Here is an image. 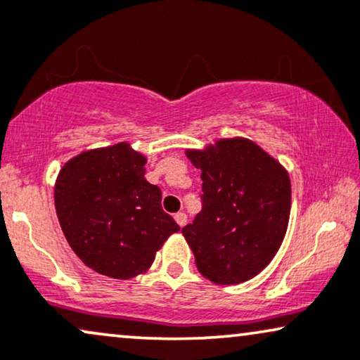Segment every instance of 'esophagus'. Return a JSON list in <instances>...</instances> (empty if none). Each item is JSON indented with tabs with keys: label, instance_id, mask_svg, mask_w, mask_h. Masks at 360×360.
Masks as SVG:
<instances>
[{
	"label": "esophagus",
	"instance_id": "34e87169",
	"mask_svg": "<svg viewBox=\"0 0 360 360\" xmlns=\"http://www.w3.org/2000/svg\"><path fill=\"white\" fill-rule=\"evenodd\" d=\"M174 219L177 224L183 227V226H186V222H188V216H186V212H176Z\"/></svg>",
	"mask_w": 360,
	"mask_h": 360
}]
</instances>
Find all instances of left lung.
Segmentation results:
<instances>
[{
	"mask_svg": "<svg viewBox=\"0 0 360 360\" xmlns=\"http://www.w3.org/2000/svg\"><path fill=\"white\" fill-rule=\"evenodd\" d=\"M186 154L202 179L201 212L183 227L198 271L214 284L252 279L272 261L288 231V171L244 138L219 139Z\"/></svg>",
	"mask_w": 360,
	"mask_h": 360,
	"instance_id": "left-lung-1",
	"label": "left lung"
}]
</instances>
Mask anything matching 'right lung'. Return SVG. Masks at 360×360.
<instances>
[{
	"mask_svg": "<svg viewBox=\"0 0 360 360\" xmlns=\"http://www.w3.org/2000/svg\"><path fill=\"white\" fill-rule=\"evenodd\" d=\"M146 158L127 143L68 161L54 206L71 249L93 271L115 279L146 272L179 226L161 207V189L144 179Z\"/></svg>",
	"mask_w": 360,
	"mask_h": 360,
	"instance_id": "1",
	"label": "right lung"
}]
</instances>
